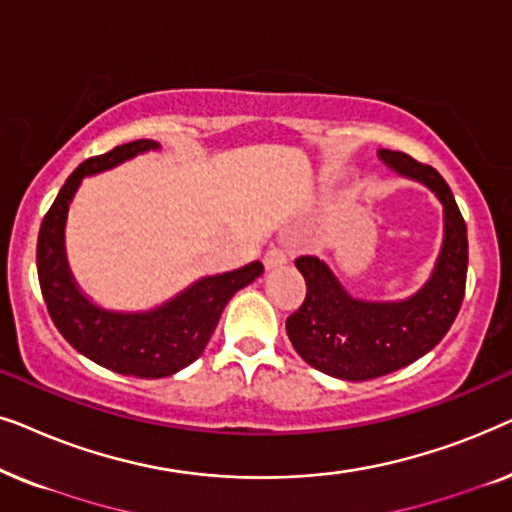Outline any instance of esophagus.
Wrapping results in <instances>:
<instances>
[{
  "instance_id": "esophagus-1",
  "label": "esophagus",
  "mask_w": 512,
  "mask_h": 512,
  "mask_svg": "<svg viewBox=\"0 0 512 512\" xmlns=\"http://www.w3.org/2000/svg\"><path fill=\"white\" fill-rule=\"evenodd\" d=\"M286 263H289V254H286L284 249L272 247V249L265 251V256H263V265H265V270L282 268V265H286Z\"/></svg>"
}]
</instances>
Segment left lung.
I'll return each instance as SVG.
<instances>
[{
    "instance_id": "8db88e82",
    "label": "left lung",
    "mask_w": 512,
    "mask_h": 512,
    "mask_svg": "<svg viewBox=\"0 0 512 512\" xmlns=\"http://www.w3.org/2000/svg\"><path fill=\"white\" fill-rule=\"evenodd\" d=\"M377 158L398 177L419 181L443 205V244L431 277L408 298L368 300L349 293L331 265L303 256L305 303L286 319V333L303 361L338 380L363 382L410 366L431 352L457 319L466 289V223L445 179L408 153L380 149Z\"/></svg>"
}]
</instances>
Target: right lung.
Listing matches in <instances>:
<instances>
[{"label":"right lung","instance_id":"1","mask_svg":"<svg viewBox=\"0 0 512 512\" xmlns=\"http://www.w3.org/2000/svg\"><path fill=\"white\" fill-rule=\"evenodd\" d=\"M158 149L160 144L153 139H137L81 163L41 221L37 242L41 293L62 338L97 366L144 380L170 377L191 366L205 352L228 300L263 275V263L254 261L221 275L200 277L165 303L139 312L109 310L81 291L65 249L69 205L81 181Z\"/></svg>","mask_w":512,"mask_h":512}]
</instances>
